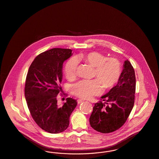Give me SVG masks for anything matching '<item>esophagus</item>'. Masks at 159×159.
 <instances>
[{"label":"esophagus","instance_id":"1","mask_svg":"<svg viewBox=\"0 0 159 159\" xmlns=\"http://www.w3.org/2000/svg\"><path fill=\"white\" fill-rule=\"evenodd\" d=\"M83 99H77V103L78 104H80V103H82V102H83Z\"/></svg>","mask_w":159,"mask_h":159}]
</instances>
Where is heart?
<instances>
[{"instance_id": "1", "label": "heart", "mask_w": 159, "mask_h": 159, "mask_svg": "<svg viewBox=\"0 0 159 159\" xmlns=\"http://www.w3.org/2000/svg\"><path fill=\"white\" fill-rule=\"evenodd\" d=\"M78 59L95 68L94 75L98 79L82 80L72 86V91L81 98H91L101 93V84L105 89H109L117 83L121 75L120 62L114 58H107L97 52L82 53ZM77 62L71 58L67 62L64 67V74L68 80H73L76 76Z\"/></svg>"}]
</instances>
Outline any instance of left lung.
Returning a JSON list of instances; mask_svg holds the SVG:
<instances>
[{
	"label": "left lung",
	"instance_id": "obj_1",
	"mask_svg": "<svg viewBox=\"0 0 159 159\" xmlns=\"http://www.w3.org/2000/svg\"><path fill=\"white\" fill-rule=\"evenodd\" d=\"M123 67L117 84L101 97L106 102L99 101L93 107L89 123L99 132L108 134L121 128L133 108L136 88L135 71L128 60Z\"/></svg>",
	"mask_w": 159,
	"mask_h": 159
}]
</instances>
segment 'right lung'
<instances>
[{"label":"right lung","instance_id":"obj_1","mask_svg":"<svg viewBox=\"0 0 159 159\" xmlns=\"http://www.w3.org/2000/svg\"><path fill=\"white\" fill-rule=\"evenodd\" d=\"M70 49L53 48L38 55L29 67L25 84V97L31 115L38 126L51 134L68 127L70 116L77 104L67 98L62 106L57 103L62 91L63 62L71 55Z\"/></svg>","mask_w":159,"mask_h":159}]
</instances>
